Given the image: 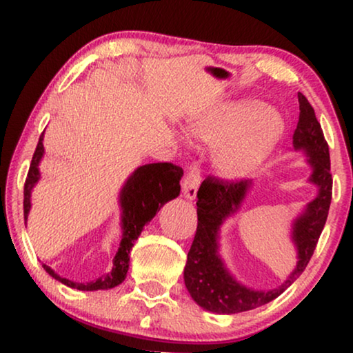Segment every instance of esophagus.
<instances>
[{"mask_svg":"<svg viewBox=\"0 0 353 353\" xmlns=\"http://www.w3.org/2000/svg\"><path fill=\"white\" fill-rule=\"evenodd\" d=\"M201 185V172L197 167H190V170L186 172L185 178L181 183V192L183 197H186L188 201H192L197 194V188Z\"/></svg>","mask_w":353,"mask_h":353,"instance_id":"1","label":"esophagus"}]
</instances>
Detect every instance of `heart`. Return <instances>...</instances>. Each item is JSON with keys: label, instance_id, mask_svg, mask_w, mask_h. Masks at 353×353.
Returning <instances> with one entry per match:
<instances>
[{"label": "heart", "instance_id": "obj_1", "mask_svg": "<svg viewBox=\"0 0 353 353\" xmlns=\"http://www.w3.org/2000/svg\"><path fill=\"white\" fill-rule=\"evenodd\" d=\"M196 141L214 146L212 162L225 178H243L262 165L283 134V120L257 99L226 101L188 120Z\"/></svg>", "mask_w": 353, "mask_h": 353}]
</instances>
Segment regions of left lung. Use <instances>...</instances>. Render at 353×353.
<instances>
[{
    "label": "left lung",
    "instance_id": "8db88e82",
    "mask_svg": "<svg viewBox=\"0 0 353 353\" xmlns=\"http://www.w3.org/2000/svg\"><path fill=\"white\" fill-rule=\"evenodd\" d=\"M299 96V122L292 134V151L302 152L310 167L308 183L316 188L315 199L307 202L291 223V243L296 249V267L278 288L262 291L245 286L231 273L220 250L221 226L238 215L254 190L252 180L223 183L207 178L197 191V230L188 252L185 286L197 305L219 315L254 310L283 294L310 262L331 205L332 178L330 148L315 110L305 96Z\"/></svg>",
    "mask_w": 353,
    "mask_h": 353
}]
</instances>
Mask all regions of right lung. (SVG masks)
<instances>
[{"label":"right lung","mask_w":353,"mask_h":353,"mask_svg":"<svg viewBox=\"0 0 353 353\" xmlns=\"http://www.w3.org/2000/svg\"><path fill=\"white\" fill-rule=\"evenodd\" d=\"M45 132L38 139L35 154H33L30 168L23 188V216L26 221L32 209V191L40 181V163L45 156V146H43ZM183 170L173 163H146L130 173V176L123 181L119 191V209H120V230H122V239L117 254L112 260V270L103 276L90 283H77L72 279L62 278L54 270L43 263V268L61 281L65 286L79 289V291H108L119 284H122L127 278L130 268V250H132L134 241L141 234L149 221H151L161 207L168 201L180 196V180Z\"/></svg>","instance_id":"obj_1"}]
</instances>
